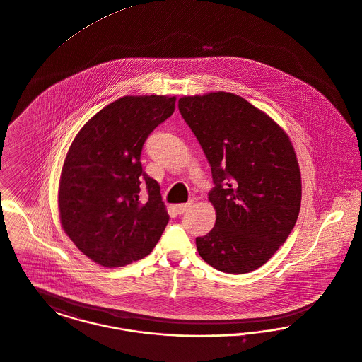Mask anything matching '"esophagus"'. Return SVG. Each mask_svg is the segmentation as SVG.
I'll return each mask as SVG.
<instances>
[{
  "label": "esophagus",
  "instance_id": "1",
  "mask_svg": "<svg viewBox=\"0 0 362 362\" xmlns=\"http://www.w3.org/2000/svg\"><path fill=\"white\" fill-rule=\"evenodd\" d=\"M192 202H186V204H179V205H176L175 206V209H176V212L179 213V214H182V213L186 212V211H189L190 208H192Z\"/></svg>",
  "mask_w": 362,
  "mask_h": 362
}]
</instances>
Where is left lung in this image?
<instances>
[{
    "mask_svg": "<svg viewBox=\"0 0 362 362\" xmlns=\"http://www.w3.org/2000/svg\"><path fill=\"white\" fill-rule=\"evenodd\" d=\"M179 110L212 168V231L195 239L202 259L226 274L262 267L286 242L300 208V170L286 131L226 91L185 95Z\"/></svg>",
    "mask_w": 362,
    "mask_h": 362,
    "instance_id": "1",
    "label": "left lung"
}]
</instances>
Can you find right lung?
Segmentation results:
<instances>
[{
	"label": "right lung",
	"instance_id": "add662e5",
	"mask_svg": "<svg viewBox=\"0 0 362 362\" xmlns=\"http://www.w3.org/2000/svg\"><path fill=\"white\" fill-rule=\"evenodd\" d=\"M175 103L176 97L154 94L122 97L95 113L66 151L60 223L75 246L103 267H124L149 255L168 224L160 185L142 170L141 153Z\"/></svg>",
	"mask_w": 362,
	"mask_h": 362
}]
</instances>
